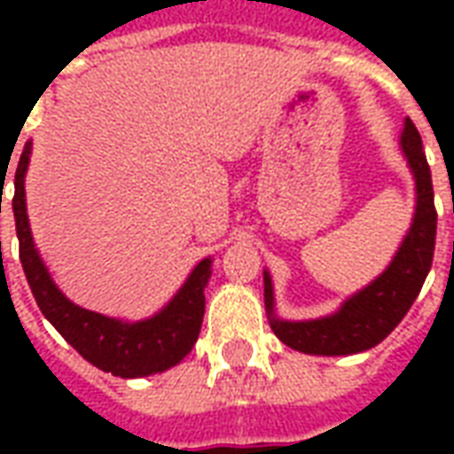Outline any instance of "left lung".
Listing matches in <instances>:
<instances>
[{
    "instance_id": "left-lung-1",
    "label": "left lung",
    "mask_w": 454,
    "mask_h": 454,
    "mask_svg": "<svg viewBox=\"0 0 454 454\" xmlns=\"http://www.w3.org/2000/svg\"><path fill=\"white\" fill-rule=\"evenodd\" d=\"M401 148L409 158V165L416 177V216L411 223L409 236L403 238L399 253L360 294L348 299L338 314L325 316L318 321H279L272 316V331L279 340L309 355H352L374 348L401 324L416 301L420 286L428 277L435 250V228L438 211L433 201V179L420 133L413 121L406 119V129L401 133ZM265 306L272 314V282L265 275Z\"/></svg>"
}]
</instances>
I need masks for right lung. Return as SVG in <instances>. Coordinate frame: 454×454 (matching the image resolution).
I'll return each instance as SVG.
<instances>
[{
  "instance_id": "add662e5",
  "label": "right lung",
  "mask_w": 454,
  "mask_h": 454,
  "mask_svg": "<svg viewBox=\"0 0 454 454\" xmlns=\"http://www.w3.org/2000/svg\"><path fill=\"white\" fill-rule=\"evenodd\" d=\"M28 153H31V140L24 145V153L16 165L12 208H14L16 236H19V260H21L38 309L84 360L92 362L99 370L112 372L114 377H123V380L148 377V374L165 372L172 364H177L194 348L199 331H201L204 286L211 275V260H201L177 296L148 321L123 324L116 318H106L102 314L74 306L58 292V286L53 285V279L34 247L24 199Z\"/></svg>"
}]
</instances>
